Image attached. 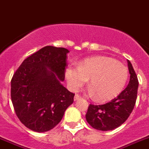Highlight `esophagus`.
I'll use <instances>...</instances> for the list:
<instances>
[{
    "label": "esophagus",
    "instance_id": "obj_1",
    "mask_svg": "<svg viewBox=\"0 0 149 149\" xmlns=\"http://www.w3.org/2000/svg\"><path fill=\"white\" fill-rule=\"evenodd\" d=\"M81 99H82V97H81V96H79V94H76L74 96V100L76 101V100H81Z\"/></svg>",
    "mask_w": 149,
    "mask_h": 149
}]
</instances>
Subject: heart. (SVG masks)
<instances>
[{
	"label": "heart",
	"mask_w": 149,
	"mask_h": 149,
	"mask_svg": "<svg viewBox=\"0 0 149 149\" xmlns=\"http://www.w3.org/2000/svg\"><path fill=\"white\" fill-rule=\"evenodd\" d=\"M66 79L70 87L78 91L90 80V93L99 102L113 100L124 89L128 79V68L107 56L85 58L78 66L66 70Z\"/></svg>",
	"instance_id": "1"
}]
</instances>
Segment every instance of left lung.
Segmentation results:
<instances>
[{"mask_svg": "<svg viewBox=\"0 0 149 149\" xmlns=\"http://www.w3.org/2000/svg\"><path fill=\"white\" fill-rule=\"evenodd\" d=\"M130 81L128 86L116 98L103 104H90L85 115L90 125L100 131H110L126 121L133 111L137 97V76L128 60Z\"/></svg>", "mask_w": 149, "mask_h": 149, "instance_id": "8db88e82", "label": "left lung"}]
</instances>
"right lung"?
Here are the masks:
<instances>
[{
    "label": "right lung",
    "instance_id": "1",
    "mask_svg": "<svg viewBox=\"0 0 149 149\" xmlns=\"http://www.w3.org/2000/svg\"><path fill=\"white\" fill-rule=\"evenodd\" d=\"M68 52L64 47H45L27 57L13 74L14 110L21 123L32 131L45 132L54 128L73 102L75 93L61 84Z\"/></svg>",
    "mask_w": 149,
    "mask_h": 149
}]
</instances>
